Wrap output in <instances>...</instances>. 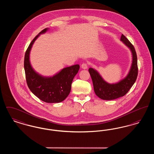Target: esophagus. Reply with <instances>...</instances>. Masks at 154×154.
Instances as JSON below:
<instances>
[{
  "instance_id": "1",
  "label": "esophagus",
  "mask_w": 154,
  "mask_h": 154,
  "mask_svg": "<svg viewBox=\"0 0 154 154\" xmlns=\"http://www.w3.org/2000/svg\"><path fill=\"white\" fill-rule=\"evenodd\" d=\"M81 68L83 69H87L88 68V65L87 63H84L81 65Z\"/></svg>"
}]
</instances>
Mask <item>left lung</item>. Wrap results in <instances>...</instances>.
<instances>
[{
    "instance_id": "1",
    "label": "left lung",
    "mask_w": 154,
    "mask_h": 154,
    "mask_svg": "<svg viewBox=\"0 0 154 154\" xmlns=\"http://www.w3.org/2000/svg\"><path fill=\"white\" fill-rule=\"evenodd\" d=\"M121 40L132 52V63L128 74L117 83L109 84L103 79L99 73L93 68L88 71L93 82L95 94L103 100H114L124 96L131 88L137 79L138 74L137 58L135 49L132 43L122 34Z\"/></svg>"
}]
</instances>
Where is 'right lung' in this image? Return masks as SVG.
<instances>
[{
  "label": "right lung",
  "instance_id": "obj_1",
  "mask_svg": "<svg viewBox=\"0 0 154 154\" xmlns=\"http://www.w3.org/2000/svg\"><path fill=\"white\" fill-rule=\"evenodd\" d=\"M48 28L42 30L35 37L26 50L24 58V69L27 85L30 91L44 102L59 103L63 101L70 92L72 83L78 73L80 66L67 67L52 77H44L36 73L30 65L29 54L32 47L40 35Z\"/></svg>",
  "mask_w": 154,
  "mask_h": 154
}]
</instances>
